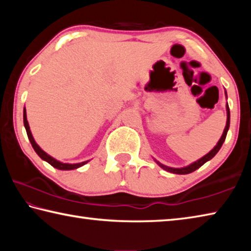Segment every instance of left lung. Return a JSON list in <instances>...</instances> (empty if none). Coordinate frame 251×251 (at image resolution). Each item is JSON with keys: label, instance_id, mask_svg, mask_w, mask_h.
I'll list each match as a JSON object with an SVG mask.
<instances>
[{"label": "left lung", "instance_id": "obj_1", "mask_svg": "<svg viewBox=\"0 0 251 251\" xmlns=\"http://www.w3.org/2000/svg\"><path fill=\"white\" fill-rule=\"evenodd\" d=\"M225 95H226L227 97V92L225 91ZM226 110H227V122H226V126H225V129H224V133L222 135V137H220V139L218 141V143L216 144V146L212 148V150L208 152V154H206L205 156H202L201 158H199L198 160L194 161V163H192L190 165H188V166H185V167H180V168H174V167H168L166 166V165H163L161 163H159L158 160L154 159L157 165H158L159 167H161L164 169V171L166 172H169V173H173V174H177V175H186V174H190L196 171V169H198L199 167H201L203 164L207 163L208 160H210L212 157H214L217 152L219 151L220 148H222L223 144L225 142V139H226V136H227V133H228V129H229V125H230V112H229V106H228V103L226 104Z\"/></svg>", "mask_w": 251, "mask_h": 251}]
</instances>
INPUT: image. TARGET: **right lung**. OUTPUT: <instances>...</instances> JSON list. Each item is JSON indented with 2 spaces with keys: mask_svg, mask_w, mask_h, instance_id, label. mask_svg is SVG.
Listing matches in <instances>:
<instances>
[{
  "mask_svg": "<svg viewBox=\"0 0 251 251\" xmlns=\"http://www.w3.org/2000/svg\"><path fill=\"white\" fill-rule=\"evenodd\" d=\"M23 122H24V127L25 129H26V134H27V137L29 139V142L32 144V147L34 148V151L37 155H39L42 159L48 161L50 165H52L54 168H57L59 171H72V169H76V168H79L84 166L85 164H87L90 160H85L82 161V163H76V164H69V163H62V161H59L57 159H55L54 157L50 156L48 152H45L42 148L37 145L35 139H34L33 135L31 133V129H29V125H28V122H27V117H26V109L24 107L23 110Z\"/></svg>",
  "mask_w": 251,
  "mask_h": 251,
  "instance_id": "1",
  "label": "right lung"
}]
</instances>
